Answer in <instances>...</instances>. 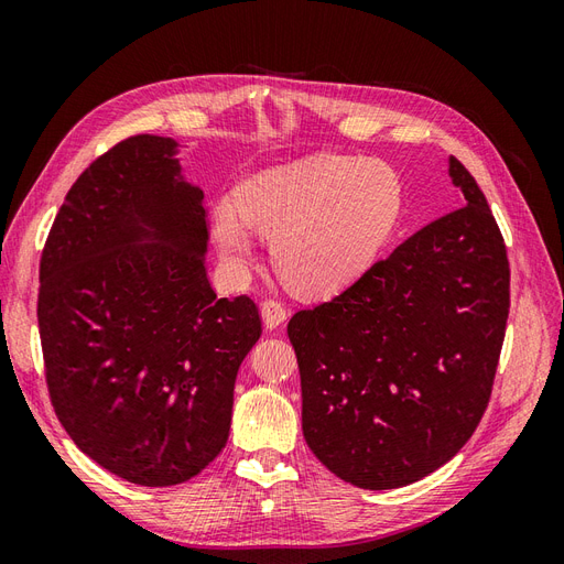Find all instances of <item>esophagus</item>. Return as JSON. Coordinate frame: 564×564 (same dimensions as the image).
Segmentation results:
<instances>
[{
	"mask_svg": "<svg viewBox=\"0 0 564 564\" xmlns=\"http://www.w3.org/2000/svg\"><path fill=\"white\" fill-rule=\"evenodd\" d=\"M286 315H289V311L284 308V305H282L280 301H272V299H268V301H263V303H261V317H263V324H265V329H268V332L278 329L280 324H284Z\"/></svg>",
	"mask_w": 564,
	"mask_h": 564,
	"instance_id": "esophagus-1",
	"label": "esophagus"
}]
</instances>
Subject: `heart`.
Here are the masks:
<instances>
[{"instance_id":"obj_1","label":"heart","mask_w":564,"mask_h":564,"mask_svg":"<svg viewBox=\"0 0 564 564\" xmlns=\"http://www.w3.org/2000/svg\"><path fill=\"white\" fill-rule=\"evenodd\" d=\"M218 202L212 235L232 272L253 261V235L272 237L280 275L305 294H334L379 259L402 212V183L383 162L317 152L268 166Z\"/></svg>"}]
</instances>
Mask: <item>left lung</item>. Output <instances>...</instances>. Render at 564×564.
Instances as JSON below:
<instances>
[{
    "instance_id": "obj_1",
    "label": "left lung",
    "mask_w": 564,
    "mask_h": 564,
    "mask_svg": "<svg viewBox=\"0 0 564 564\" xmlns=\"http://www.w3.org/2000/svg\"><path fill=\"white\" fill-rule=\"evenodd\" d=\"M449 176L466 207L289 319L303 437L355 487L395 489L445 466L491 395L510 308L508 256L482 191L456 158Z\"/></svg>"
}]
</instances>
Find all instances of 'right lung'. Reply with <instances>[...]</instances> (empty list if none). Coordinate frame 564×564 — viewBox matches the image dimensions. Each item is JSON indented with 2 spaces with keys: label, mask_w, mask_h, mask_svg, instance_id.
<instances>
[{
  "label": "right lung",
  "mask_w": 564,
  "mask_h": 564,
  "mask_svg": "<svg viewBox=\"0 0 564 564\" xmlns=\"http://www.w3.org/2000/svg\"><path fill=\"white\" fill-rule=\"evenodd\" d=\"M178 143L131 135L84 172L46 237L37 322L51 404L98 466L191 480L226 447L237 369L261 336L249 296L216 299L204 193Z\"/></svg>",
  "instance_id": "obj_1"
}]
</instances>
